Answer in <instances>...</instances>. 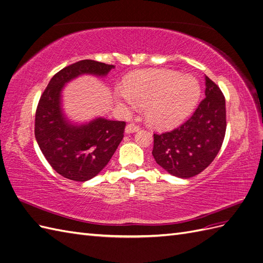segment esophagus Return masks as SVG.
I'll return each mask as SVG.
<instances>
[{"mask_svg":"<svg viewBox=\"0 0 263 263\" xmlns=\"http://www.w3.org/2000/svg\"><path fill=\"white\" fill-rule=\"evenodd\" d=\"M139 130V126L136 125L135 123H130L126 126L125 128V133L126 134H132V133H136Z\"/></svg>","mask_w":263,"mask_h":263,"instance_id":"obj_1","label":"esophagus"}]
</instances>
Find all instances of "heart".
<instances>
[{
  "label": "heart",
  "mask_w": 263,
  "mask_h": 263,
  "mask_svg": "<svg viewBox=\"0 0 263 263\" xmlns=\"http://www.w3.org/2000/svg\"><path fill=\"white\" fill-rule=\"evenodd\" d=\"M201 87L192 76L176 71L142 70L129 76L126 89L118 87L117 101L129 108L145 106L148 122L158 128L176 125L185 118L200 98Z\"/></svg>",
  "instance_id": "b5f03b06"
}]
</instances>
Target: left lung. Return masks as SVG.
Masks as SVG:
<instances>
[{
	"mask_svg": "<svg viewBox=\"0 0 263 263\" xmlns=\"http://www.w3.org/2000/svg\"><path fill=\"white\" fill-rule=\"evenodd\" d=\"M205 99L178 128L154 134L156 162L174 177L201 173L217 156L226 133V104L219 87L205 77Z\"/></svg>",
	"mask_w": 263,
	"mask_h": 263,
	"instance_id": "8db88e82",
	"label": "left lung"
}]
</instances>
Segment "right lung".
<instances>
[{"label":"right lung","mask_w":263,"mask_h":263,"mask_svg":"<svg viewBox=\"0 0 263 263\" xmlns=\"http://www.w3.org/2000/svg\"><path fill=\"white\" fill-rule=\"evenodd\" d=\"M113 65L81 60L55 73L39 100L35 137L46 160L60 176L84 182L104 169L124 137L125 122L98 117L84 124L71 123L62 109L63 86L91 74L106 77Z\"/></svg>","instance_id":"obj_1"}]
</instances>
